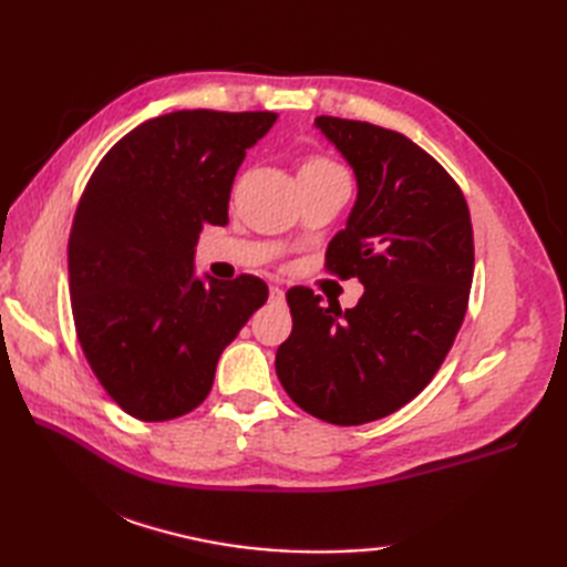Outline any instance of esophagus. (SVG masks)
Listing matches in <instances>:
<instances>
[{
  "instance_id": "34e87169",
  "label": "esophagus",
  "mask_w": 567,
  "mask_h": 567,
  "mask_svg": "<svg viewBox=\"0 0 567 567\" xmlns=\"http://www.w3.org/2000/svg\"><path fill=\"white\" fill-rule=\"evenodd\" d=\"M270 299H272V302H282V299H285V292H282V287H277V285H272V287H270Z\"/></svg>"
}]
</instances>
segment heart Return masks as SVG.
<instances>
[{
  "label": "heart",
  "instance_id": "b5f03b06",
  "mask_svg": "<svg viewBox=\"0 0 567 567\" xmlns=\"http://www.w3.org/2000/svg\"><path fill=\"white\" fill-rule=\"evenodd\" d=\"M299 175H348L341 165H336L333 161L323 158V155H311L299 167Z\"/></svg>",
  "mask_w": 567,
  "mask_h": 567
}]
</instances>
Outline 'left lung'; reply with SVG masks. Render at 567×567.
<instances>
[{"mask_svg": "<svg viewBox=\"0 0 567 567\" xmlns=\"http://www.w3.org/2000/svg\"><path fill=\"white\" fill-rule=\"evenodd\" d=\"M317 126L358 179L327 270L358 277L365 292L341 311L292 287V333L275 370L307 414L358 426L412 402L449 355L473 285V224L461 187L414 141L339 116H317Z\"/></svg>", "mask_w": 567, "mask_h": 567, "instance_id": "obj_1", "label": "left lung"}]
</instances>
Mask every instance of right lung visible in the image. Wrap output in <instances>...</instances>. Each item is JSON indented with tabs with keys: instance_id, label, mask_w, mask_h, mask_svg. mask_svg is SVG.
<instances>
[{
	"instance_id": "right-lung-1",
	"label": "right lung",
	"mask_w": 567,
	"mask_h": 567,
	"mask_svg": "<svg viewBox=\"0 0 567 567\" xmlns=\"http://www.w3.org/2000/svg\"><path fill=\"white\" fill-rule=\"evenodd\" d=\"M275 118H148L82 192L68 244L72 319L92 372L134 419H177L207 400L224 348L268 299L256 275L199 280L195 246L204 226L228 224L236 171Z\"/></svg>"
}]
</instances>
